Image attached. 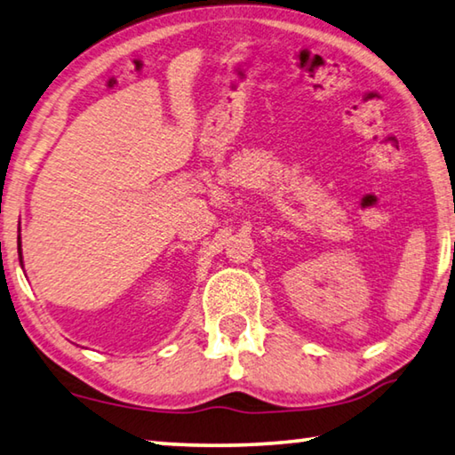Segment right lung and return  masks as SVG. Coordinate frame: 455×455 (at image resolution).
I'll return each mask as SVG.
<instances>
[{"mask_svg":"<svg viewBox=\"0 0 455 455\" xmlns=\"http://www.w3.org/2000/svg\"><path fill=\"white\" fill-rule=\"evenodd\" d=\"M20 245H21V243H20ZM20 254H21V251H20Z\"/></svg>","mask_w":455,"mask_h":455,"instance_id":"add662e5","label":"right lung"}]
</instances>
